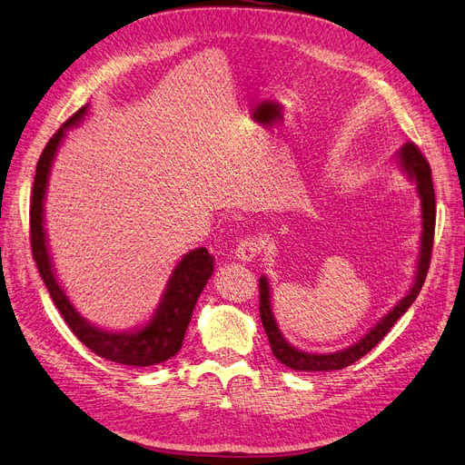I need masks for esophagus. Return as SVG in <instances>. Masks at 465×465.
<instances>
[{
	"instance_id": "1",
	"label": "esophagus",
	"mask_w": 465,
	"mask_h": 465,
	"mask_svg": "<svg viewBox=\"0 0 465 465\" xmlns=\"http://www.w3.org/2000/svg\"><path fill=\"white\" fill-rule=\"evenodd\" d=\"M260 250H262V244H260L258 238L248 236V238H244V241L238 242V246H236V250H234V254H236L238 260L246 263V262L254 260V258L260 254Z\"/></svg>"
}]
</instances>
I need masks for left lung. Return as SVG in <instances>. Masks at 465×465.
I'll use <instances>...</instances> for the list:
<instances>
[{
    "label": "left lung",
    "mask_w": 465,
    "mask_h": 465,
    "mask_svg": "<svg viewBox=\"0 0 465 465\" xmlns=\"http://www.w3.org/2000/svg\"><path fill=\"white\" fill-rule=\"evenodd\" d=\"M400 161L403 171L410 174L417 182V190L420 195V217H423V234H420V256L417 265V277L415 283L407 297H403L391 312H388L382 320H380L374 330H371L367 335L362 337L359 343L349 347L340 353H328V355H312L304 353V351L294 349L285 341V337L281 335L273 312H272V302H270V285H267V279L260 277V318L263 323V330L267 333V340H270V347L273 357L283 362L285 367L292 371H306V372H323V371H341L349 364L357 362L361 357L369 353L380 341L384 340V335L391 330L393 323H396L407 308L413 304L417 294L425 283V277L430 265L432 256V242H434V223H436V200H434V186H432V176H430V164L425 159V154L415 143H405L400 151Z\"/></svg>",
    "instance_id": "left-lung-1"
}]
</instances>
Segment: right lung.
<instances>
[{"label": "right lung", "mask_w": 465, "mask_h": 465, "mask_svg": "<svg viewBox=\"0 0 465 465\" xmlns=\"http://www.w3.org/2000/svg\"><path fill=\"white\" fill-rule=\"evenodd\" d=\"M85 112L87 106L79 108L75 114L52 135L38 159L29 211L33 258L55 308H58L69 330L75 333V337L83 345L89 347L94 355L112 362L128 364V367H151V364H159L164 362L166 359L174 357L180 351L182 341H184V333L188 330V323L192 320L193 306L198 302L207 279L213 273V258L209 256L207 248L192 250L190 254L182 258V262L176 265V270L171 275V281H168L166 292L163 294V301L159 304V311L154 312V318L145 328L135 333H112L98 330L75 312V308L67 301L65 292L58 285V281H55L52 272L46 236L45 229H42V200H45L50 164L55 149H58L62 142L64 132L69 125L77 124L85 116Z\"/></svg>", "instance_id": "add662e5"}]
</instances>
